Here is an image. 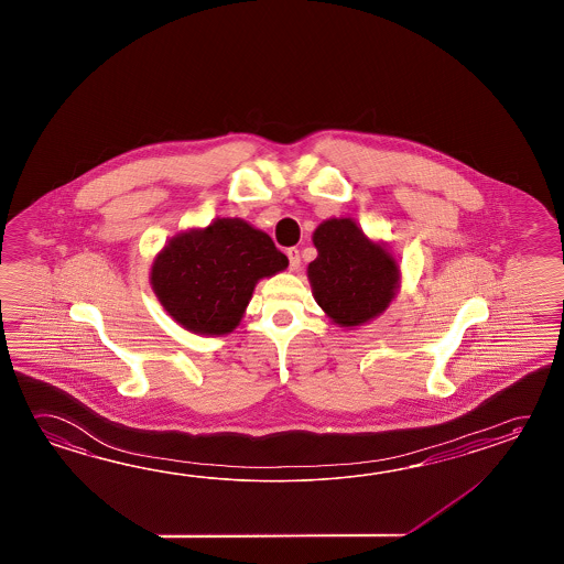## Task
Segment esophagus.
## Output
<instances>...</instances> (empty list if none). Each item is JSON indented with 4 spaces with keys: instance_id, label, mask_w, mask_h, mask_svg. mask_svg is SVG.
<instances>
[{
    "instance_id": "obj_1",
    "label": "esophagus",
    "mask_w": 564,
    "mask_h": 564,
    "mask_svg": "<svg viewBox=\"0 0 564 564\" xmlns=\"http://www.w3.org/2000/svg\"><path fill=\"white\" fill-rule=\"evenodd\" d=\"M288 262H290V270H296L300 265V250L299 248H288L286 250Z\"/></svg>"
}]
</instances>
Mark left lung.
Masks as SVG:
<instances>
[{
  "label": "left lung",
  "mask_w": 564,
  "mask_h": 564,
  "mask_svg": "<svg viewBox=\"0 0 564 564\" xmlns=\"http://www.w3.org/2000/svg\"><path fill=\"white\" fill-rule=\"evenodd\" d=\"M312 240L318 250L308 264L312 292L336 324L369 323L395 299L399 268L393 256L367 240L352 219L324 221Z\"/></svg>",
  "instance_id": "obj_1"
}]
</instances>
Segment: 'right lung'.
I'll return each instance as SVG.
<instances>
[{
  "label": "right lung",
  "instance_id": "obj_1",
  "mask_svg": "<svg viewBox=\"0 0 564 564\" xmlns=\"http://www.w3.org/2000/svg\"><path fill=\"white\" fill-rule=\"evenodd\" d=\"M288 265L272 238L238 217H221L169 241L151 284L165 311L197 335H228L240 324L260 278Z\"/></svg>",
  "mask_w": 564,
  "mask_h": 564
}]
</instances>
